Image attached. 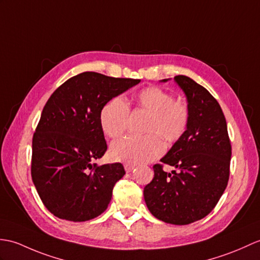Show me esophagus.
I'll use <instances>...</instances> for the list:
<instances>
[{
  "label": "esophagus",
  "instance_id": "1",
  "mask_svg": "<svg viewBox=\"0 0 260 260\" xmlns=\"http://www.w3.org/2000/svg\"><path fill=\"white\" fill-rule=\"evenodd\" d=\"M124 168H125L126 172L129 173V172H132L133 170H134L135 165H133V164H125V165H124Z\"/></svg>",
  "mask_w": 260,
  "mask_h": 260
}]
</instances>
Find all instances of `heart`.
Instances as JSON below:
<instances>
[{"instance_id": "b5f03b06", "label": "heart", "mask_w": 260, "mask_h": 260, "mask_svg": "<svg viewBox=\"0 0 260 260\" xmlns=\"http://www.w3.org/2000/svg\"><path fill=\"white\" fill-rule=\"evenodd\" d=\"M137 106L149 113L146 136H125L115 141L110 154L114 160L138 164L150 161L164 153L165 144H173L183 137L189 123V111L184 103L175 101L165 89L149 86L136 94ZM129 106L123 98L116 96L103 106L100 124L110 137H118L127 128Z\"/></svg>"}]
</instances>
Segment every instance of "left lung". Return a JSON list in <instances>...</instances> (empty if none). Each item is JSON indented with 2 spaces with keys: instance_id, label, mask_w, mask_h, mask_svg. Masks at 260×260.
Returning a JSON list of instances; mask_svg holds the SVG:
<instances>
[{
  "instance_id": "8db88e82",
  "label": "left lung",
  "mask_w": 260,
  "mask_h": 260,
  "mask_svg": "<svg viewBox=\"0 0 260 260\" xmlns=\"http://www.w3.org/2000/svg\"><path fill=\"white\" fill-rule=\"evenodd\" d=\"M174 81L186 95L189 123L160 161L177 172L166 173L162 165H154V178L145 186L144 199L157 219L188 225L207 216L224 194L232 146L224 113L213 95L188 76H175Z\"/></svg>"
}]
</instances>
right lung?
Masks as SVG:
<instances>
[{
	"instance_id": "add662e5",
	"label": "right lung",
	"mask_w": 260,
	"mask_h": 260,
	"mask_svg": "<svg viewBox=\"0 0 260 260\" xmlns=\"http://www.w3.org/2000/svg\"><path fill=\"white\" fill-rule=\"evenodd\" d=\"M141 80L84 72L48 99L32 142V180L44 206L61 219L86 221L104 213L120 162L98 166L107 145L100 124L106 103Z\"/></svg>"
}]
</instances>
